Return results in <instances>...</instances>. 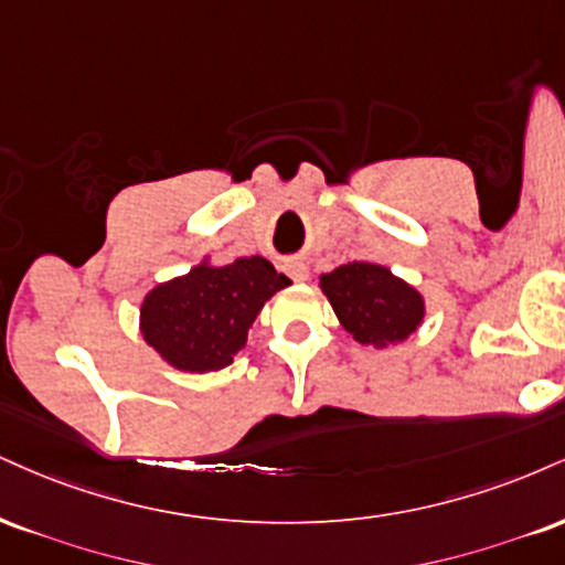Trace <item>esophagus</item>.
Segmentation results:
<instances>
[{
    "label": "esophagus",
    "mask_w": 565,
    "mask_h": 565,
    "mask_svg": "<svg viewBox=\"0 0 565 565\" xmlns=\"http://www.w3.org/2000/svg\"><path fill=\"white\" fill-rule=\"evenodd\" d=\"M289 274H291V278H295V281H308L310 270L302 260H295V263H289Z\"/></svg>",
    "instance_id": "esophagus-1"
}]
</instances>
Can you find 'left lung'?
Instances as JSON below:
<instances>
[{
	"label": "left lung",
	"mask_w": 565,
	"mask_h": 565,
	"mask_svg": "<svg viewBox=\"0 0 565 565\" xmlns=\"http://www.w3.org/2000/svg\"><path fill=\"white\" fill-rule=\"evenodd\" d=\"M339 323L360 344L384 350L405 342L424 321V297L418 289L376 263H348L321 276Z\"/></svg>",
	"instance_id": "1"
}]
</instances>
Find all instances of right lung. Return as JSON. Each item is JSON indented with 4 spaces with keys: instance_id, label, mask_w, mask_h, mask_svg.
Segmentation results:
<instances>
[{
    "instance_id": "add662e5",
    "label": "right lung",
    "mask_w": 565,
    "mask_h": 565,
    "mask_svg": "<svg viewBox=\"0 0 565 565\" xmlns=\"http://www.w3.org/2000/svg\"><path fill=\"white\" fill-rule=\"evenodd\" d=\"M289 284L260 255L228 265H210L205 257L189 274L149 291L141 302V337L173 369L221 371L247 344L263 305Z\"/></svg>"
}]
</instances>
